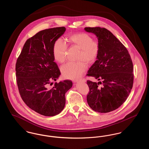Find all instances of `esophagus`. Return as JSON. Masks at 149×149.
Segmentation results:
<instances>
[{
	"label": "esophagus",
	"instance_id": "1",
	"mask_svg": "<svg viewBox=\"0 0 149 149\" xmlns=\"http://www.w3.org/2000/svg\"><path fill=\"white\" fill-rule=\"evenodd\" d=\"M79 81L82 82V83H85V81H86V80H85V79H81L80 80H75V81H74V83H78Z\"/></svg>",
	"mask_w": 149,
	"mask_h": 149
}]
</instances>
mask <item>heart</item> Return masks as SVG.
Listing matches in <instances>:
<instances>
[{"label": "heart", "instance_id": "b5f03b06", "mask_svg": "<svg viewBox=\"0 0 149 149\" xmlns=\"http://www.w3.org/2000/svg\"><path fill=\"white\" fill-rule=\"evenodd\" d=\"M67 41L71 47L79 49L77 63H69L61 68L64 78L77 80L84 72L86 64L90 65L97 60L99 54L100 45L98 41L93 40L92 37L84 32L71 34L67 37ZM67 45L61 38H58L53 45L52 52L54 59L59 63H63L66 60Z\"/></svg>", "mask_w": 149, "mask_h": 149}]
</instances>
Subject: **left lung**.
Segmentation results:
<instances>
[{"mask_svg": "<svg viewBox=\"0 0 149 149\" xmlns=\"http://www.w3.org/2000/svg\"><path fill=\"white\" fill-rule=\"evenodd\" d=\"M97 36L100 45L97 60L86 76L100 80H88L89 92L86 100L95 112L107 113L117 109L126 101L134 83L133 63L126 47L107 29L85 27ZM99 84L102 86L99 87Z\"/></svg>", "mask_w": 149, "mask_h": 149, "instance_id": "8db88e82", "label": "left lung"}]
</instances>
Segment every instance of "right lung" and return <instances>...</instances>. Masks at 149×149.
Listing matches in <instances>:
<instances>
[{"instance_id":"obj_1","label":"right lung","mask_w":149,"mask_h":149,"mask_svg":"<svg viewBox=\"0 0 149 149\" xmlns=\"http://www.w3.org/2000/svg\"><path fill=\"white\" fill-rule=\"evenodd\" d=\"M64 27L46 29L29 38L15 64L19 93L26 104L38 113L54 116L65 104V93L72 86L71 80L55 83L60 71L54 62L52 49L64 34Z\"/></svg>"}]
</instances>
